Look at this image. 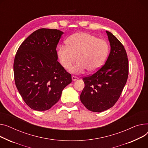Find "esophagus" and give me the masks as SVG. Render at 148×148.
Returning a JSON list of instances; mask_svg holds the SVG:
<instances>
[{
	"instance_id": "obj_1",
	"label": "esophagus",
	"mask_w": 148,
	"mask_h": 148,
	"mask_svg": "<svg viewBox=\"0 0 148 148\" xmlns=\"http://www.w3.org/2000/svg\"><path fill=\"white\" fill-rule=\"evenodd\" d=\"M78 78H79V77H77V76H72V80L73 81H76L77 79H78Z\"/></svg>"
}]
</instances>
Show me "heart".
<instances>
[{
	"instance_id": "obj_1",
	"label": "heart",
	"mask_w": 148,
	"mask_h": 148,
	"mask_svg": "<svg viewBox=\"0 0 148 148\" xmlns=\"http://www.w3.org/2000/svg\"><path fill=\"white\" fill-rule=\"evenodd\" d=\"M66 43V45L58 47L57 57L61 65L68 70L77 57V62L72 69L75 73H82L86 69L90 73L97 72L109 55L108 42L90 33H75L67 38Z\"/></svg>"
}]
</instances>
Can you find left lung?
Here are the masks:
<instances>
[{
  "mask_svg": "<svg viewBox=\"0 0 148 148\" xmlns=\"http://www.w3.org/2000/svg\"><path fill=\"white\" fill-rule=\"evenodd\" d=\"M110 52L105 64L91 75L83 77L85 87L80 95L85 108L95 112L108 110L119 99L128 76V60L123 45L106 31Z\"/></svg>",
  "mask_w": 148,
  "mask_h": 148,
  "instance_id": "obj_1",
  "label": "left lung"
}]
</instances>
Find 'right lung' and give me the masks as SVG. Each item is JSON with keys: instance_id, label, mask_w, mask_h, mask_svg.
I'll return each instance as SVG.
<instances>
[{"instance_id": "right-lung-1", "label": "right lung", "mask_w": 148, "mask_h": 148, "mask_svg": "<svg viewBox=\"0 0 148 148\" xmlns=\"http://www.w3.org/2000/svg\"><path fill=\"white\" fill-rule=\"evenodd\" d=\"M63 34L57 29H38L17 50L14 62L15 83L26 105L33 110L49 109L72 82L71 74L57 62L56 48Z\"/></svg>"}]
</instances>
